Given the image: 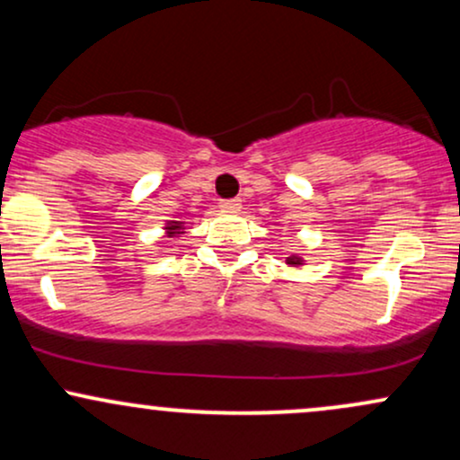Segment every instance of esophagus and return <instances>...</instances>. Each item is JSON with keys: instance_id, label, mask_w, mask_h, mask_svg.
<instances>
[{"instance_id": "esophagus-1", "label": "esophagus", "mask_w": 460, "mask_h": 460, "mask_svg": "<svg viewBox=\"0 0 460 460\" xmlns=\"http://www.w3.org/2000/svg\"><path fill=\"white\" fill-rule=\"evenodd\" d=\"M220 209H225V212H240V209H242V200L240 199L220 200Z\"/></svg>"}]
</instances>
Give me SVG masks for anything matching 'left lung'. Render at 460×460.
<instances>
[{
  "instance_id": "8db88e82",
  "label": "left lung",
  "mask_w": 460,
  "mask_h": 460,
  "mask_svg": "<svg viewBox=\"0 0 460 460\" xmlns=\"http://www.w3.org/2000/svg\"><path fill=\"white\" fill-rule=\"evenodd\" d=\"M285 263H288L289 268H303L305 260H303V257H298V255H289V257H285Z\"/></svg>"
}]
</instances>
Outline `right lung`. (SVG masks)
<instances>
[{"label":"right lung","mask_w":460,"mask_h":460,"mask_svg":"<svg viewBox=\"0 0 460 460\" xmlns=\"http://www.w3.org/2000/svg\"><path fill=\"white\" fill-rule=\"evenodd\" d=\"M164 231L168 237H181V234H186V223L183 220H166Z\"/></svg>","instance_id":"right-lung-1"}]
</instances>
